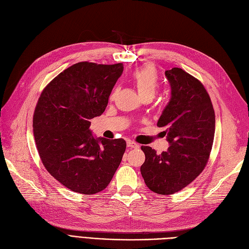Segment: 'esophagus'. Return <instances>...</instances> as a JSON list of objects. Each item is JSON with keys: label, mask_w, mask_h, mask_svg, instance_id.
Returning <instances> with one entry per match:
<instances>
[{"label": "esophagus", "mask_w": 249, "mask_h": 249, "mask_svg": "<svg viewBox=\"0 0 249 249\" xmlns=\"http://www.w3.org/2000/svg\"><path fill=\"white\" fill-rule=\"evenodd\" d=\"M126 146H127L128 148H133V149H136V148L139 147V145H138L136 142H133V141H131V140H128V141L126 142Z\"/></svg>", "instance_id": "34e87169"}]
</instances>
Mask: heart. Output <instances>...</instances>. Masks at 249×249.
<instances>
[{
  "instance_id": "1",
  "label": "heart",
  "mask_w": 249,
  "mask_h": 249,
  "mask_svg": "<svg viewBox=\"0 0 249 249\" xmlns=\"http://www.w3.org/2000/svg\"><path fill=\"white\" fill-rule=\"evenodd\" d=\"M132 79L141 97L154 96L159 87V77L156 68L152 64H146L137 68L132 73ZM114 93H112L111 98Z\"/></svg>"
}]
</instances>
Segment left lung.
<instances>
[{
	"label": "left lung",
	"mask_w": 249,
	"mask_h": 249,
	"mask_svg": "<svg viewBox=\"0 0 249 249\" xmlns=\"http://www.w3.org/2000/svg\"><path fill=\"white\" fill-rule=\"evenodd\" d=\"M165 76L172 97L157 126L164 128L171 146L161 154L142 146L145 162L141 174L151 191L170 195L192 183L204 170L213 148L215 115L200 81L178 67L166 71Z\"/></svg>",
	"instance_id": "obj_1"
}]
</instances>
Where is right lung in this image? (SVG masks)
<instances>
[{"mask_svg": "<svg viewBox=\"0 0 249 249\" xmlns=\"http://www.w3.org/2000/svg\"><path fill=\"white\" fill-rule=\"evenodd\" d=\"M123 71V63L78 62L53 78L38 98L33 119L38 155L48 173L73 192L104 190L121 164L125 141L94 138L90 119L104 112Z\"/></svg>", "mask_w": 249, "mask_h": 249, "instance_id": "add662e5", "label": "right lung"}]
</instances>
